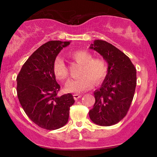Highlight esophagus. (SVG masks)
<instances>
[{"instance_id":"1","label":"esophagus","mask_w":157,"mask_h":157,"mask_svg":"<svg viewBox=\"0 0 157 157\" xmlns=\"http://www.w3.org/2000/svg\"><path fill=\"white\" fill-rule=\"evenodd\" d=\"M81 94H74V98L75 100L78 99V98H81Z\"/></svg>"}]
</instances>
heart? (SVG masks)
Returning a JSON list of instances; mask_svg holds the SVG:
<instances>
[{
    "instance_id": "b5f03b06",
    "label": "heart",
    "mask_w": 157,
    "mask_h": 157,
    "mask_svg": "<svg viewBox=\"0 0 157 157\" xmlns=\"http://www.w3.org/2000/svg\"><path fill=\"white\" fill-rule=\"evenodd\" d=\"M70 56L77 63L82 64L80 75L77 79L71 80L66 84L65 89L71 93H81L91 89L94 82L99 83L104 81L108 73V66L106 61L102 58H93L91 53L83 50L74 51ZM53 74L56 78L60 81L67 78L68 73L63 59L57 57L53 62Z\"/></svg>"
}]
</instances>
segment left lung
I'll return each instance as SVG.
<instances>
[{"mask_svg":"<svg viewBox=\"0 0 157 157\" xmlns=\"http://www.w3.org/2000/svg\"><path fill=\"white\" fill-rule=\"evenodd\" d=\"M89 48L101 55L108 63L106 78L94 93L96 101L89 117L99 126L114 125L126 115L132 102L136 68L127 56L105 40H95Z\"/></svg>","mask_w":157,"mask_h":157,"instance_id":"obj_1","label":"left lung"}]
</instances>
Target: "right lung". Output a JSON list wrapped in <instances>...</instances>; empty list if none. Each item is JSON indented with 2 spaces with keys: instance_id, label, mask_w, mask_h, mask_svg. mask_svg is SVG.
Wrapping results in <instances>:
<instances>
[{
  "instance_id": "obj_1",
  "label": "right lung",
  "mask_w": 157,
  "mask_h": 157,
  "mask_svg": "<svg viewBox=\"0 0 157 157\" xmlns=\"http://www.w3.org/2000/svg\"><path fill=\"white\" fill-rule=\"evenodd\" d=\"M70 41L50 40L33 53L17 76V95L30 119L40 128L55 130L67 124L71 94L58 96L60 85L56 81L53 65L56 58Z\"/></svg>"
}]
</instances>
